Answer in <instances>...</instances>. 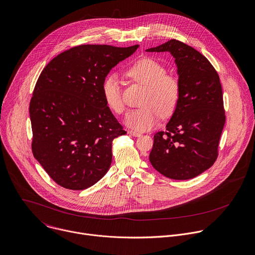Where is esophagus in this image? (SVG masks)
Segmentation results:
<instances>
[{
	"label": "esophagus",
	"instance_id": "34e87169",
	"mask_svg": "<svg viewBox=\"0 0 255 255\" xmlns=\"http://www.w3.org/2000/svg\"><path fill=\"white\" fill-rule=\"evenodd\" d=\"M128 133H129L130 135H132V136H135V137H139V136L142 135L140 132H137V131H134V130H129Z\"/></svg>",
	"mask_w": 255,
	"mask_h": 255
}]
</instances>
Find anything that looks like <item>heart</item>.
<instances>
[{
  "mask_svg": "<svg viewBox=\"0 0 255 255\" xmlns=\"http://www.w3.org/2000/svg\"><path fill=\"white\" fill-rule=\"evenodd\" d=\"M126 75L133 82L145 86L140 101L141 108L130 111L126 124L139 131L151 129L160 115L167 118L174 114L181 95L179 80L167 73L166 67L152 59L141 58L132 63ZM102 95L108 108L117 115L125 111L122 88L116 75L107 76L102 83Z\"/></svg>",
  "mask_w": 255,
  "mask_h": 255,
  "instance_id": "obj_1",
  "label": "heart"
}]
</instances>
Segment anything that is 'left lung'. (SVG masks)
I'll return each instance as SVG.
<instances>
[{"label":"left lung","mask_w":255,"mask_h":255,"mask_svg":"<svg viewBox=\"0 0 255 255\" xmlns=\"http://www.w3.org/2000/svg\"><path fill=\"white\" fill-rule=\"evenodd\" d=\"M147 52L172 54L181 87L178 106L166 130L154 135L149 160L168 178H194L210 168L218 157L225 124L219 76L201 53L174 39Z\"/></svg>","instance_id":"8db88e82"}]
</instances>
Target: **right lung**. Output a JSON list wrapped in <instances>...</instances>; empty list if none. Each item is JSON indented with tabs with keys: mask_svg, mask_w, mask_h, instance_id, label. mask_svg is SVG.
Masks as SVG:
<instances>
[{
	"mask_svg": "<svg viewBox=\"0 0 255 255\" xmlns=\"http://www.w3.org/2000/svg\"><path fill=\"white\" fill-rule=\"evenodd\" d=\"M138 47L76 46L40 74L29 110L32 152L58 185L86 189L109 170L112 143L126 131L104 101L102 83Z\"/></svg>",
	"mask_w": 255,
	"mask_h": 255,
	"instance_id": "obj_1",
	"label": "right lung"
}]
</instances>
